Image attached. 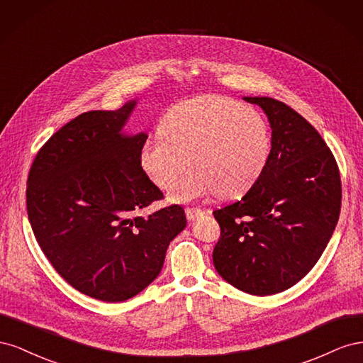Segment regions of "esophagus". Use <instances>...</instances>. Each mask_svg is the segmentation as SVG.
<instances>
[{"mask_svg": "<svg viewBox=\"0 0 363 363\" xmlns=\"http://www.w3.org/2000/svg\"><path fill=\"white\" fill-rule=\"evenodd\" d=\"M184 212H186V216H188V219H195L196 216H200L201 213H204V211L200 207H188Z\"/></svg>", "mask_w": 363, "mask_h": 363, "instance_id": "esophagus-1", "label": "esophagus"}]
</instances>
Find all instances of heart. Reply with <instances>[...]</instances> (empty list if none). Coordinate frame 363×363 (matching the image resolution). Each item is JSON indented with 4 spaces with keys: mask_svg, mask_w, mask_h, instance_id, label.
<instances>
[{
    "mask_svg": "<svg viewBox=\"0 0 363 363\" xmlns=\"http://www.w3.org/2000/svg\"><path fill=\"white\" fill-rule=\"evenodd\" d=\"M159 130L139 155L151 182L168 189L189 161L194 167L174 185V201H194L213 192L221 199L242 195L260 179L271 155L267 118L224 95H200L174 104L162 116Z\"/></svg>",
    "mask_w": 363,
    "mask_h": 363,
    "instance_id": "heart-1",
    "label": "heart"
}]
</instances>
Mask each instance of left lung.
<instances>
[{"instance_id":"8db88e82","label":"left lung","mask_w":363,"mask_h":363,"mask_svg":"<svg viewBox=\"0 0 363 363\" xmlns=\"http://www.w3.org/2000/svg\"><path fill=\"white\" fill-rule=\"evenodd\" d=\"M244 100L269 119L271 155L242 199L213 211L221 228L213 265L235 288L265 296L315 267L337 224L342 188L333 152L300 113L268 96Z\"/></svg>"}]
</instances>
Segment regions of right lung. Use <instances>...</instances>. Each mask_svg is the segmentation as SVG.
<instances>
[{
    "mask_svg": "<svg viewBox=\"0 0 363 363\" xmlns=\"http://www.w3.org/2000/svg\"><path fill=\"white\" fill-rule=\"evenodd\" d=\"M135 104L69 121L38 151L27 180L28 221L43 255L72 288L107 303L145 289L186 227L179 204L138 215L163 192L140 167L147 135H121Z\"/></svg>",
    "mask_w": 363,
    "mask_h": 363,
    "instance_id": "add662e5",
    "label": "right lung"
}]
</instances>
